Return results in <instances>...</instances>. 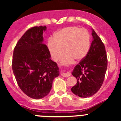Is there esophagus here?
<instances>
[{"mask_svg":"<svg viewBox=\"0 0 121 121\" xmlns=\"http://www.w3.org/2000/svg\"><path fill=\"white\" fill-rule=\"evenodd\" d=\"M61 75H62L63 77H69L71 75L70 73H62L61 74Z\"/></svg>","mask_w":121,"mask_h":121,"instance_id":"esophagus-1","label":"esophagus"}]
</instances>
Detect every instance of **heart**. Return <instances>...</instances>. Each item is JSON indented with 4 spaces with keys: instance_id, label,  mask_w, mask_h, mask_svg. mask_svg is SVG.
<instances>
[{
    "instance_id": "b5f03b06",
    "label": "heart",
    "mask_w": 121,
    "mask_h": 121,
    "mask_svg": "<svg viewBox=\"0 0 121 121\" xmlns=\"http://www.w3.org/2000/svg\"><path fill=\"white\" fill-rule=\"evenodd\" d=\"M90 34L86 29L70 26L56 31L53 39L48 40L47 47L55 61L60 59L64 50L62 62L68 63L73 59L78 61L85 58L90 50Z\"/></svg>"
}]
</instances>
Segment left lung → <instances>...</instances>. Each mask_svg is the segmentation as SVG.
<instances>
[{"mask_svg":"<svg viewBox=\"0 0 121 121\" xmlns=\"http://www.w3.org/2000/svg\"><path fill=\"white\" fill-rule=\"evenodd\" d=\"M92 35L93 40L88 53L72 73L77 79V83L71 88V91L81 98L91 97L99 90L108 65L104 44L94 30Z\"/></svg>","mask_w":121,"mask_h":121,"instance_id":"left-lung-1","label":"left lung"}]
</instances>
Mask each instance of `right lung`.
I'll return each instance as SVG.
<instances>
[{
    "mask_svg": "<svg viewBox=\"0 0 121 121\" xmlns=\"http://www.w3.org/2000/svg\"><path fill=\"white\" fill-rule=\"evenodd\" d=\"M46 26L28 29L14 48L12 69L17 83L28 97L40 99L48 94L54 78L59 75L56 62L50 59L47 46L43 43Z\"/></svg>",
    "mask_w": 121,
    "mask_h": 121,
    "instance_id": "right-lung-1",
    "label": "right lung"
}]
</instances>
